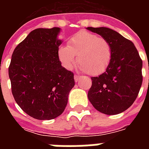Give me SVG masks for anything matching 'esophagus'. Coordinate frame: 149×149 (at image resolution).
<instances>
[{
    "label": "esophagus",
    "mask_w": 149,
    "mask_h": 149,
    "mask_svg": "<svg viewBox=\"0 0 149 149\" xmlns=\"http://www.w3.org/2000/svg\"><path fill=\"white\" fill-rule=\"evenodd\" d=\"M82 78V76H78V75H75L74 76V79L75 81H78V80H79V79H81Z\"/></svg>",
    "instance_id": "obj_1"
}]
</instances>
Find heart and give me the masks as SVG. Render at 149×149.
Listing matches in <instances>:
<instances>
[{"mask_svg": "<svg viewBox=\"0 0 149 149\" xmlns=\"http://www.w3.org/2000/svg\"><path fill=\"white\" fill-rule=\"evenodd\" d=\"M58 58L66 69L77 62L79 70L92 75H100L108 68L113 58V48L107 38L90 31H80L72 36L68 45L61 46Z\"/></svg>", "mask_w": 149, "mask_h": 149, "instance_id": "b5f03b06", "label": "heart"}]
</instances>
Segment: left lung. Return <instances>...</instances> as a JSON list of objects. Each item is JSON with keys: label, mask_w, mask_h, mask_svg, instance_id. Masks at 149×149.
<instances>
[{"label": "left lung", "mask_w": 149, "mask_h": 149, "mask_svg": "<svg viewBox=\"0 0 149 149\" xmlns=\"http://www.w3.org/2000/svg\"><path fill=\"white\" fill-rule=\"evenodd\" d=\"M107 38L113 48V58L106 71L91 77L88 99L95 109L108 115L126 111L139 95L142 84V60L132 41L112 29L86 28Z\"/></svg>", "instance_id": "1"}]
</instances>
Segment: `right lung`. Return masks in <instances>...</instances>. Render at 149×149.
<instances>
[{"instance_id": "add662e5", "label": "right lung", "mask_w": 149, "mask_h": 149, "mask_svg": "<svg viewBox=\"0 0 149 149\" xmlns=\"http://www.w3.org/2000/svg\"><path fill=\"white\" fill-rule=\"evenodd\" d=\"M59 28L37 29L13 52L8 74L15 101L38 120H51L63 113L74 86V75L61 65L57 38Z\"/></svg>"}]
</instances>
